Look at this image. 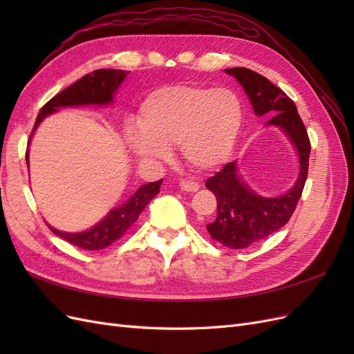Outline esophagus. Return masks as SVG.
Here are the masks:
<instances>
[{"label": "esophagus", "instance_id": "1", "mask_svg": "<svg viewBox=\"0 0 354 354\" xmlns=\"http://www.w3.org/2000/svg\"><path fill=\"white\" fill-rule=\"evenodd\" d=\"M180 187L186 190V192H196L199 189V185L195 183V181H189V180H181L180 181Z\"/></svg>", "mask_w": 354, "mask_h": 354}]
</instances>
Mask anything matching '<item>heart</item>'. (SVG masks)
I'll return each instance as SVG.
<instances>
[{
	"mask_svg": "<svg viewBox=\"0 0 354 354\" xmlns=\"http://www.w3.org/2000/svg\"><path fill=\"white\" fill-rule=\"evenodd\" d=\"M138 125L127 140L133 152L149 162L169 156L178 145L185 162L209 171L230 156L242 125V104L227 88L198 84L167 85L149 93L140 104Z\"/></svg>",
	"mask_w": 354,
	"mask_h": 354,
	"instance_id": "1",
	"label": "heart"
}]
</instances>
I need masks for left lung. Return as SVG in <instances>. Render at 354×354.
<instances>
[{"label":"left lung","mask_w":354,"mask_h":354,"mask_svg":"<svg viewBox=\"0 0 354 354\" xmlns=\"http://www.w3.org/2000/svg\"><path fill=\"white\" fill-rule=\"evenodd\" d=\"M242 85L257 116H272L266 125L279 127L292 142L299 164L295 185L281 196L257 195L238 173L236 160L224 165L216 176L207 180L217 199V217L207 224L214 241L232 250H243L283 227L294 214L301 198L308 173L310 140L307 130L297 112L295 103L263 75L246 68H230Z\"/></svg>","instance_id":"left-lung-1"}]
</instances>
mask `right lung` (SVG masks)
<instances>
[{
  "mask_svg": "<svg viewBox=\"0 0 354 354\" xmlns=\"http://www.w3.org/2000/svg\"><path fill=\"white\" fill-rule=\"evenodd\" d=\"M127 73H128L127 71H120V69H97L91 73H87L85 77H82L75 84L69 85L68 88L56 94L55 97L42 106V109L37 116V121L30 137L34 136L37 127L47 115L57 112L60 108L87 106V104H97V106L111 104L113 102V94L116 93L121 82L125 80ZM30 137H29V143H30ZM26 164H29L28 152H26ZM160 185H162V180L152 181V183H146L140 186L137 189L136 194L125 203L112 209L100 223H97L95 226H93L91 229L85 232L68 233V232L57 230L51 226L48 227L53 233L57 234L59 238L68 241L75 246H78V248L87 250V251L103 250L106 246H109L120 238H122V234L137 221L138 216H140L142 211L146 208L147 203L159 194Z\"/></svg>",
  "mask_w": 354,
  "mask_h": 354,
  "instance_id": "right-lung-1",
  "label": "right lung"
}]
</instances>
